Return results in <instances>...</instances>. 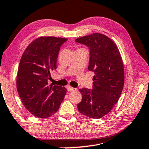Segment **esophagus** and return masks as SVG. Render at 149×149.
<instances>
[{
    "mask_svg": "<svg viewBox=\"0 0 149 149\" xmlns=\"http://www.w3.org/2000/svg\"><path fill=\"white\" fill-rule=\"evenodd\" d=\"M68 90L69 91H75L77 90L76 88H74V87H72L71 86H68Z\"/></svg>",
    "mask_w": 149,
    "mask_h": 149,
    "instance_id": "34e87169",
    "label": "esophagus"
}]
</instances>
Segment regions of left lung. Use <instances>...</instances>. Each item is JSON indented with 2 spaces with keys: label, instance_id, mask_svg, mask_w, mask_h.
<instances>
[{
  "label": "left lung",
  "instance_id": "8db88e82",
  "mask_svg": "<svg viewBox=\"0 0 149 149\" xmlns=\"http://www.w3.org/2000/svg\"><path fill=\"white\" fill-rule=\"evenodd\" d=\"M89 48L88 70L93 71V88L80 89L82 100L79 111L91 119L109 113L117 103L124 86L123 63L115 42L100 33L75 40Z\"/></svg>",
  "mask_w": 149,
  "mask_h": 149
}]
</instances>
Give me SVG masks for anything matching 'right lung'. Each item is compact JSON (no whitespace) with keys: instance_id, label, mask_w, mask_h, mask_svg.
Masks as SVG:
<instances>
[{"instance_id":"obj_1","label":"right lung","mask_w":149,"mask_h":149,"mask_svg":"<svg viewBox=\"0 0 149 149\" xmlns=\"http://www.w3.org/2000/svg\"><path fill=\"white\" fill-rule=\"evenodd\" d=\"M68 39L40 37L24 52L18 69L16 86L20 98L30 113L38 118L54 115L66 94L64 87L48 85L50 71L57 68L62 45Z\"/></svg>"}]
</instances>
